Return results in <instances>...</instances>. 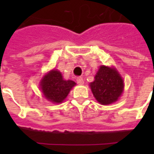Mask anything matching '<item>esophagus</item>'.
<instances>
[{"instance_id":"34e87169","label":"esophagus","mask_w":154,"mask_h":154,"mask_svg":"<svg viewBox=\"0 0 154 154\" xmlns=\"http://www.w3.org/2000/svg\"><path fill=\"white\" fill-rule=\"evenodd\" d=\"M76 81H77V83L78 85H83V84H84V81H83V78H82V77H77Z\"/></svg>"}]
</instances>
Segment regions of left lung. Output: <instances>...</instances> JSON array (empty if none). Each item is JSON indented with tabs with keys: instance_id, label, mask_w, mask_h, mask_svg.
<instances>
[{
	"instance_id": "8db88e82",
	"label": "left lung",
	"mask_w": 154,
	"mask_h": 154,
	"mask_svg": "<svg viewBox=\"0 0 154 154\" xmlns=\"http://www.w3.org/2000/svg\"><path fill=\"white\" fill-rule=\"evenodd\" d=\"M94 97L101 105H110L118 100L124 89V82L115 68L101 65L89 84Z\"/></svg>"
}]
</instances>
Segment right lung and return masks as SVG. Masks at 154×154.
Wrapping results in <instances>:
<instances>
[{
    "instance_id": "add662e5",
    "label": "right lung",
    "mask_w": 154,
    "mask_h": 154,
    "mask_svg": "<svg viewBox=\"0 0 154 154\" xmlns=\"http://www.w3.org/2000/svg\"><path fill=\"white\" fill-rule=\"evenodd\" d=\"M75 85L73 81L64 80L60 71L53 69L42 77L40 85L42 94L48 101L59 104L66 98Z\"/></svg>"
}]
</instances>
